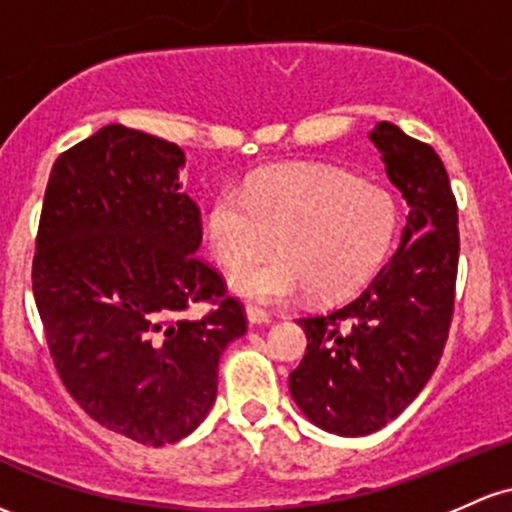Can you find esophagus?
<instances>
[{"label":"esophagus","mask_w":512,"mask_h":512,"mask_svg":"<svg viewBox=\"0 0 512 512\" xmlns=\"http://www.w3.org/2000/svg\"><path fill=\"white\" fill-rule=\"evenodd\" d=\"M245 316H247V323L250 325H267L269 320V313L262 311V308H255V306H247L245 308Z\"/></svg>","instance_id":"esophagus-1"}]
</instances>
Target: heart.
<instances>
[{
	"label": "heart",
	"instance_id": "1",
	"mask_svg": "<svg viewBox=\"0 0 512 512\" xmlns=\"http://www.w3.org/2000/svg\"><path fill=\"white\" fill-rule=\"evenodd\" d=\"M398 226L389 189L323 165L260 174L245 192L221 189L206 206L204 230L230 289L247 301L279 303L303 289L316 301L355 291L386 257ZM279 258L250 266L273 249Z\"/></svg>",
	"mask_w": 512,
	"mask_h": 512
}]
</instances>
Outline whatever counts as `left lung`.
Masks as SVG:
<instances>
[{
	"label": "left lung",
	"instance_id": "1",
	"mask_svg": "<svg viewBox=\"0 0 512 512\" xmlns=\"http://www.w3.org/2000/svg\"><path fill=\"white\" fill-rule=\"evenodd\" d=\"M369 140L408 204L401 245L355 299L299 318L308 347L289 374L301 413L345 437L381 430L428 384L445 350L459 265L457 201L440 155L389 121Z\"/></svg>",
	"mask_w": 512,
	"mask_h": 512
}]
</instances>
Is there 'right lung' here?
I'll use <instances>...</instances> for the list:
<instances>
[{"mask_svg": "<svg viewBox=\"0 0 512 512\" xmlns=\"http://www.w3.org/2000/svg\"><path fill=\"white\" fill-rule=\"evenodd\" d=\"M184 150L111 123L50 170L33 296L55 369L104 428L162 447L199 428L218 359L243 338V306L196 257L199 206L182 192ZM211 300L199 321L182 310Z\"/></svg>", "mask_w": 512, "mask_h": 512, "instance_id": "add662e5", "label": "right lung"}]
</instances>
